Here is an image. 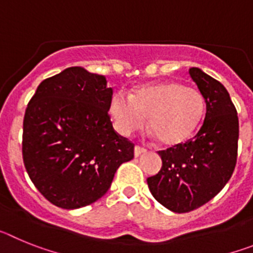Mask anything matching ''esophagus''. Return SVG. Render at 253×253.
Instances as JSON below:
<instances>
[{
  "label": "esophagus",
  "instance_id": "1",
  "mask_svg": "<svg viewBox=\"0 0 253 253\" xmlns=\"http://www.w3.org/2000/svg\"><path fill=\"white\" fill-rule=\"evenodd\" d=\"M146 152H147L146 149L142 148V147H139V146L134 147V156H135V157H139L140 154L146 153Z\"/></svg>",
  "mask_w": 253,
  "mask_h": 253
}]
</instances>
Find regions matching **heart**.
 Instances as JSON below:
<instances>
[{"mask_svg": "<svg viewBox=\"0 0 253 253\" xmlns=\"http://www.w3.org/2000/svg\"><path fill=\"white\" fill-rule=\"evenodd\" d=\"M114 128L129 137L148 124L151 137L165 146H177L189 139L205 115V99L194 87L180 82H149L134 87L129 95L118 91L109 101Z\"/></svg>", "mask_w": 253, "mask_h": 253, "instance_id": "obj_1", "label": "heart"}]
</instances>
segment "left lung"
Segmentation results:
<instances>
[{
    "label": "left lung",
    "mask_w": 253,
    "mask_h": 253,
    "mask_svg": "<svg viewBox=\"0 0 253 253\" xmlns=\"http://www.w3.org/2000/svg\"><path fill=\"white\" fill-rule=\"evenodd\" d=\"M189 73L204 96L207 113L193 139L161 151L162 169L147 178L152 195L175 213H186L214 198L234 171L238 116L227 88L198 67Z\"/></svg>",
    "instance_id": "8db88e82"
}]
</instances>
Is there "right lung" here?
<instances>
[{
  "label": "right lung",
  "mask_w": 253,
  "mask_h": 253,
  "mask_svg": "<svg viewBox=\"0 0 253 253\" xmlns=\"http://www.w3.org/2000/svg\"><path fill=\"white\" fill-rule=\"evenodd\" d=\"M105 76L69 67L44 80L24 116L22 158L33 184L51 204L86 207L106 194L134 144L115 133Z\"/></svg>",
  "instance_id": "1"
}]
</instances>
